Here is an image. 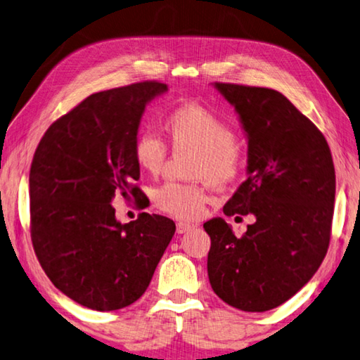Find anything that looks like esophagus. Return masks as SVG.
<instances>
[{
  "mask_svg": "<svg viewBox=\"0 0 360 360\" xmlns=\"http://www.w3.org/2000/svg\"><path fill=\"white\" fill-rule=\"evenodd\" d=\"M193 228H194L193 223H186V221L176 223V233H179V234H185L188 231H191Z\"/></svg>",
  "mask_w": 360,
  "mask_h": 360,
  "instance_id": "34e87169",
  "label": "esophagus"
}]
</instances>
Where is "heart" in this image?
I'll list each match as a JSON object with an SVG mask.
<instances>
[{
  "label": "heart",
  "instance_id": "obj_1",
  "mask_svg": "<svg viewBox=\"0 0 360 360\" xmlns=\"http://www.w3.org/2000/svg\"><path fill=\"white\" fill-rule=\"evenodd\" d=\"M164 132L174 150H191V174L212 185L229 184L244 162V141L225 117L204 105L184 103L164 116ZM134 159L141 172L158 175L167 159V146L153 132H141L134 141ZM207 194L191 184L162 185L155 191V204L176 219L201 215Z\"/></svg>",
  "mask_w": 360,
  "mask_h": 360
}]
</instances>
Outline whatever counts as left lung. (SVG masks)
Segmentation results:
<instances>
[{
	"instance_id": "obj_1",
	"label": "left lung",
	"mask_w": 360,
	"mask_h": 360,
	"mask_svg": "<svg viewBox=\"0 0 360 360\" xmlns=\"http://www.w3.org/2000/svg\"><path fill=\"white\" fill-rule=\"evenodd\" d=\"M233 105L247 139V180L223 214L253 215L243 238L215 217L207 274L233 308L263 313L287 302L326 257L335 202L332 153L308 117L281 92L214 82Z\"/></svg>"
}]
</instances>
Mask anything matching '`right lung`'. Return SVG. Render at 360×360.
<instances>
[{
  "instance_id": "right-lung-1",
  "label": "right lung",
  "mask_w": 360,
  "mask_h": 360,
  "mask_svg": "<svg viewBox=\"0 0 360 360\" xmlns=\"http://www.w3.org/2000/svg\"><path fill=\"white\" fill-rule=\"evenodd\" d=\"M167 92L156 81L92 94L47 129L30 169L34 253L47 278L96 311L126 308L148 288L175 223L156 214L121 223L116 196H143L134 159L141 116Z\"/></svg>"
}]
</instances>
